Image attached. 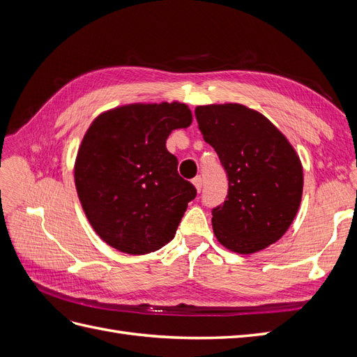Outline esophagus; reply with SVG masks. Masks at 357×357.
<instances>
[{"instance_id": "obj_1", "label": "esophagus", "mask_w": 357, "mask_h": 357, "mask_svg": "<svg viewBox=\"0 0 357 357\" xmlns=\"http://www.w3.org/2000/svg\"><path fill=\"white\" fill-rule=\"evenodd\" d=\"M192 183H193V185H195V188H197L198 192L202 189V177H201V176H197L195 178L192 180Z\"/></svg>"}]
</instances>
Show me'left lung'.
I'll list each match as a JSON object with an SVG mask.
<instances>
[{
	"label": "left lung",
	"mask_w": 357,
	"mask_h": 357,
	"mask_svg": "<svg viewBox=\"0 0 357 357\" xmlns=\"http://www.w3.org/2000/svg\"><path fill=\"white\" fill-rule=\"evenodd\" d=\"M195 116L228 176V195L211 211L215 238L235 253L264 250L298 213L304 188L299 156L264 114L245 105H199Z\"/></svg>",
	"instance_id": "8db88e82"
}]
</instances>
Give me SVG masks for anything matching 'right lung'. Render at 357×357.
Listing matches in <instances>:
<instances>
[{"label": "right lung", "mask_w": 357, "mask_h": 357, "mask_svg": "<svg viewBox=\"0 0 357 357\" xmlns=\"http://www.w3.org/2000/svg\"><path fill=\"white\" fill-rule=\"evenodd\" d=\"M190 123L186 104H129L100 114L86 131L75 189L93 231L116 250L146 255L174 238L197 189L178 176L165 143Z\"/></svg>", "instance_id": "add662e5"}]
</instances>
